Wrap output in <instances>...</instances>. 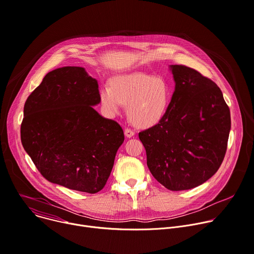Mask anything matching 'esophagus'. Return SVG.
<instances>
[{"instance_id":"obj_1","label":"esophagus","mask_w":254,"mask_h":254,"mask_svg":"<svg viewBox=\"0 0 254 254\" xmlns=\"http://www.w3.org/2000/svg\"><path fill=\"white\" fill-rule=\"evenodd\" d=\"M124 134H125V136H126L127 138H131L132 136L135 134V132H134V131H132V130H130V129H125Z\"/></svg>"}]
</instances>
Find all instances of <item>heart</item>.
<instances>
[{
	"mask_svg": "<svg viewBox=\"0 0 254 254\" xmlns=\"http://www.w3.org/2000/svg\"><path fill=\"white\" fill-rule=\"evenodd\" d=\"M172 100V87L161 77L144 73L116 76L112 86L104 85L101 103L109 116L119 114L127 106V116L133 125L150 128L166 116Z\"/></svg>",
	"mask_w": 254,
	"mask_h": 254,
	"instance_id": "1",
	"label": "heart"
}]
</instances>
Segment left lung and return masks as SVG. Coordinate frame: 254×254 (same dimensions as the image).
<instances>
[{
  "label": "left lung",
  "instance_id": "8db88e82",
  "mask_svg": "<svg viewBox=\"0 0 254 254\" xmlns=\"http://www.w3.org/2000/svg\"><path fill=\"white\" fill-rule=\"evenodd\" d=\"M175 89L157 125L139 132L146 164L167 189L187 190L207 181L225 157L231 116L220 87L196 70L170 65Z\"/></svg>",
  "mask_w": 254,
  "mask_h": 254
}]
</instances>
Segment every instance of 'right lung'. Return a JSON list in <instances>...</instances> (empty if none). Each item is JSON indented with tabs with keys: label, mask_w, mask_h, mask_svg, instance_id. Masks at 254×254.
<instances>
[{
	"label": "right lung",
	"mask_w": 254,
	"mask_h": 254,
	"mask_svg": "<svg viewBox=\"0 0 254 254\" xmlns=\"http://www.w3.org/2000/svg\"><path fill=\"white\" fill-rule=\"evenodd\" d=\"M100 103L97 80L74 66L49 72L28 96L21 141L50 182L86 193L105 187L124 133L94 110Z\"/></svg>",
	"instance_id": "1"
}]
</instances>
